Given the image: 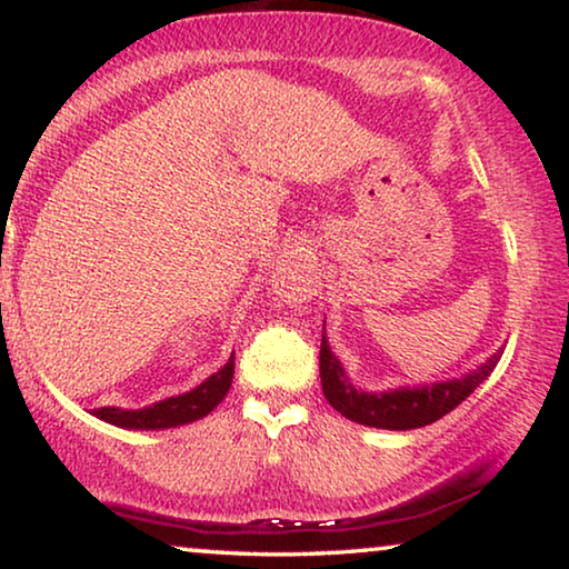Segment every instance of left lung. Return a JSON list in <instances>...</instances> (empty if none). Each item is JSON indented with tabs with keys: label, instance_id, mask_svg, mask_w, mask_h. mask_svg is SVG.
I'll return each instance as SVG.
<instances>
[{
	"label": "left lung",
	"instance_id": "left-lung-1",
	"mask_svg": "<svg viewBox=\"0 0 569 569\" xmlns=\"http://www.w3.org/2000/svg\"><path fill=\"white\" fill-rule=\"evenodd\" d=\"M502 349L489 355L477 368L463 372L461 378L430 380L417 386H396L386 391H365L355 386L352 378L326 337V321L321 333V386L326 401L339 411L341 417L352 419L357 425L376 427V430H415L438 422L458 403L469 399L473 388L485 383L489 372L500 362Z\"/></svg>",
	"mask_w": 569,
	"mask_h": 569
}]
</instances>
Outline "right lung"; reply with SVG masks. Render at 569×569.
Masks as SVG:
<instances>
[{
  "label": "right lung",
  "instance_id": "1",
  "mask_svg": "<svg viewBox=\"0 0 569 569\" xmlns=\"http://www.w3.org/2000/svg\"><path fill=\"white\" fill-rule=\"evenodd\" d=\"M232 372H236V352L230 355V360L220 370L212 372L207 380H201L191 391L170 396V399H162L142 409L103 407L92 409V415L108 425L123 427V430H170V427L197 422V419L207 417L228 396Z\"/></svg>",
  "mask_w": 569,
  "mask_h": 569
}]
</instances>
